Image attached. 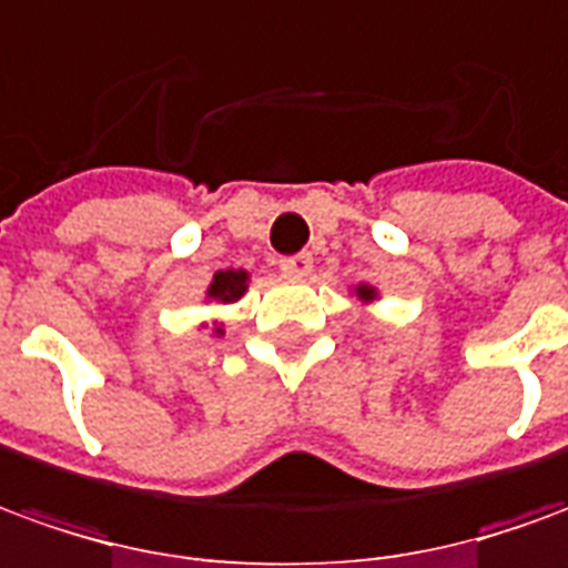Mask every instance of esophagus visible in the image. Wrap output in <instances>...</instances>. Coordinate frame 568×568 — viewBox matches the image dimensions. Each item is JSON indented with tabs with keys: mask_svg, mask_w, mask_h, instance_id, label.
<instances>
[{
	"mask_svg": "<svg viewBox=\"0 0 568 568\" xmlns=\"http://www.w3.org/2000/svg\"><path fill=\"white\" fill-rule=\"evenodd\" d=\"M281 272L291 277H305L312 272V253H296V256L281 260Z\"/></svg>",
	"mask_w": 568,
	"mask_h": 568,
	"instance_id": "obj_1",
	"label": "esophagus"
}]
</instances>
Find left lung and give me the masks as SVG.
I'll use <instances>...</instances> for the list:
<instances>
[{"mask_svg":"<svg viewBox=\"0 0 568 568\" xmlns=\"http://www.w3.org/2000/svg\"><path fill=\"white\" fill-rule=\"evenodd\" d=\"M352 296H355L361 305H373L376 300H379V291H376L373 284H364V281H361V284H355V287H352Z\"/></svg>","mask_w":568,"mask_h":568,"instance_id":"left-lung-1","label":"left lung"}]
</instances>
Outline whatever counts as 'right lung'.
I'll use <instances>...</instances> for the list:
<instances>
[{
    "label": "right lung",
    "instance_id": "obj_1",
    "mask_svg": "<svg viewBox=\"0 0 568 568\" xmlns=\"http://www.w3.org/2000/svg\"><path fill=\"white\" fill-rule=\"evenodd\" d=\"M247 287H251V272H244V268H223V272H216L211 284H207V291H204V303L207 305L239 303L241 296L247 293ZM201 327H207V324H201ZM211 336H226L223 321H213Z\"/></svg>",
    "mask_w": 568,
    "mask_h": 568
}]
</instances>
